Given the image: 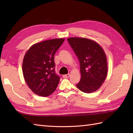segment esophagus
I'll use <instances>...</instances> for the list:
<instances>
[{
    "label": "esophagus",
    "instance_id": "34e87169",
    "mask_svg": "<svg viewBox=\"0 0 133 133\" xmlns=\"http://www.w3.org/2000/svg\"><path fill=\"white\" fill-rule=\"evenodd\" d=\"M69 77H70V74H65V75H63V76H62V77H63V78H69Z\"/></svg>",
    "mask_w": 133,
    "mask_h": 133
}]
</instances>
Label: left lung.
Listing matches in <instances>:
<instances>
[{"instance_id":"1","label":"left lung","mask_w":133,"mask_h":133,"mask_svg":"<svg viewBox=\"0 0 133 133\" xmlns=\"http://www.w3.org/2000/svg\"><path fill=\"white\" fill-rule=\"evenodd\" d=\"M67 41L80 63L81 81L77 86L81 91L91 93L102 86L107 74L104 50L97 42L83 38H69Z\"/></svg>"}]
</instances>
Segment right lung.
I'll list each match as a JSON object with an SVG mask.
<instances>
[{
  "label": "right lung",
  "mask_w": 133,
  "mask_h": 133,
  "mask_svg": "<svg viewBox=\"0 0 133 133\" xmlns=\"http://www.w3.org/2000/svg\"><path fill=\"white\" fill-rule=\"evenodd\" d=\"M64 41L61 38L39 42L25 54L22 65L24 78L36 95L47 97L57 87L60 77L55 71L54 55Z\"/></svg>",
  "instance_id": "1"
}]
</instances>
